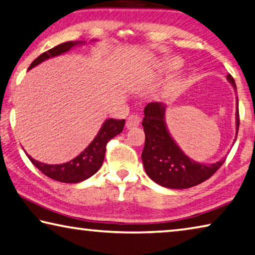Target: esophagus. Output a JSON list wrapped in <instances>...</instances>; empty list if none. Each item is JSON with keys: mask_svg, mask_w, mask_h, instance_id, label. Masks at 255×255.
Returning a JSON list of instances; mask_svg holds the SVG:
<instances>
[{"mask_svg": "<svg viewBox=\"0 0 255 255\" xmlns=\"http://www.w3.org/2000/svg\"><path fill=\"white\" fill-rule=\"evenodd\" d=\"M140 123V118L138 116H135V115H131L129 116L127 118V121H126V127L127 128H134L136 126H138Z\"/></svg>", "mask_w": 255, "mask_h": 255, "instance_id": "esophagus-1", "label": "esophagus"}]
</instances>
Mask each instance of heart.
<instances>
[{
	"instance_id": "b5f03b06",
	"label": "heart",
	"mask_w": 255,
	"mask_h": 255,
	"mask_svg": "<svg viewBox=\"0 0 255 255\" xmlns=\"http://www.w3.org/2000/svg\"><path fill=\"white\" fill-rule=\"evenodd\" d=\"M180 66H181V61L179 59H171V60H169V61L165 62L164 69L168 71H175L178 69Z\"/></svg>"
}]
</instances>
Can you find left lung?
<instances>
[{
	"mask_svg": "<svg viewBox=\"0 0 255 255\" xmlns=\"http://www.w3.org/2000/svg\"><path fill=\"white\" fill-rule=\"evenodd\" d=\"M227 80L236 91L233 77L227 75ZM236 104V130L238 131V98ZM165 110L167 106L162 102H151L144 108L142 125L145 145L142 161L145 171L154 183L167 188L184 189L203 183L221 167L226 156L216 163H201L186 155L169 132L165 124Z\"/></svg>",
	"mask_w": 255,
	"mask_h": 255,
	"instance_id": "obj_1",
	"label": "left lung"
}]
</instances>
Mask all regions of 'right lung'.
<instances>
[{
  "mask_svg": "<svg viewBox=\"0 0 255 255\" xmlns=\"http://www.w3.org/2000/svg\"><path fill=\"white\" fill-rule=\"evenodd\" d=\"M82 44H85V42L77 40V42H66L60 44V45L44 52L37 59H35L33 63L29 66V69L38 66L39 63H42L47 59L61 55L70 51L74 46L82 45ZM124 126L125 119H107L103 123L98 135L92 140V143L79 155H77L75 159H72L69 162L62 164H46L33 159L30 155L27 154V156L29 157L31 163L39 169L44 175L47 176L48 178L67 184L80 183V181L86 180L99 171V169L103 163L108 142L115 136L120 134L123 131Z\"/></svg>",
  "mask_w": 255,
  "mask_h": 255,
  "instance_id": "right-lung-1",
  "label": "right lung"
}]
</instances>
